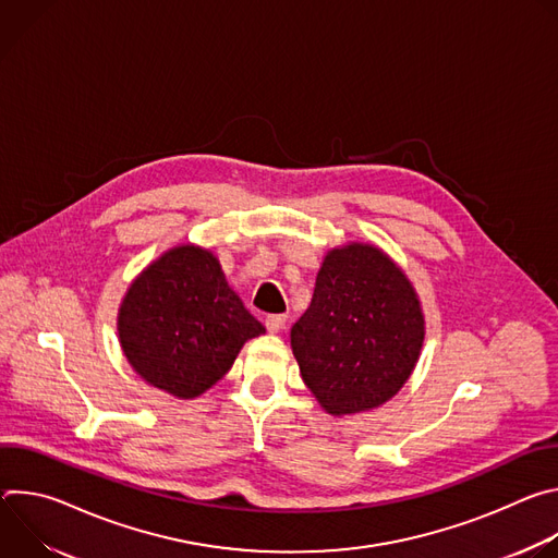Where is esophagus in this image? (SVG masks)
Here are the masks:
<instances>
[{
    "label": "esophagus",
    "mask_w": 558,
    "mask_h": 558,
    "mask_svg": "<svg viewBox=\"0 0 558 558\" xmlns=\"http://www.w3.org/2000/svg\"><path fill=\"white\" fill-rule=\"evenodd\" d=\"M284 325H287V315H282V313H274V315H267V317H265V327H267V331H271V333L282 331Z\"/></svg>",
    "instance_id": "34e87169"
}]
</instances>
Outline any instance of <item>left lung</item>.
Wrapping results in <instances>:
<instances>
[{
	"label": "left lung",
	"instance_id": "left-lung-1",
	"mask_svg": "<svg viewBox=\"0 0 558 558\" xmlns=\"http://www.w3.org/2000/svg\"><path fill=\"white\" fill-rule=\"evenodd\" d=\"M424 344V313L407 278L381 250H331L308 308L291 327L300 375L331 415L388 402L411 377Z\"/></svg>",
	"mask_w": 558,
	"mask_h": 558
}]
</instances>
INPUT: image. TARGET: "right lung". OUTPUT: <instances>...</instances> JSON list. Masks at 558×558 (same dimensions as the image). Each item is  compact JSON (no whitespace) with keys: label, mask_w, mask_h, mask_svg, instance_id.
<instances>
[{"label":"right lung","mask_w":558,"mask_h":558,"mask_svg":"<svg viewBox=\"0 0 558 558\" xmlns=\"http://www.w3.org/2000/svg\"><path fill=\"white\" fill-rule=\"evenodd\" d=\"M130 366L154 388L194 400L265 327L227 284L218 258L179 245L130 284L117 317Z\"/></svg>","instance_id":"add662e5"}]
</instances>
